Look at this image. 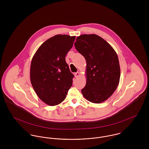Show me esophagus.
Segmentation results:
<instances>
[{
  "label": "esophagus",
  "mask_w": 149,
  "mask_h": 149,
  "mask_svg": "<svg viewBox=\"0 0 149 149\" xmlns=\"http://www.w3.org/2000/svg\"><path fill=\"white\" fill-rule=\"evenodd\" d=\"M80 76V73L79 72H76L74 73V76L75 77H78Z\"/></svg>",
  "instance_id": "esophagus-1"
}]
</instances>
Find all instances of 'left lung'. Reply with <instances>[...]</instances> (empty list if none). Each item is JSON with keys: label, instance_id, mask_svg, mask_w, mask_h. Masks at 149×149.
Returning a JSON list of instances; mask_svg holds the SVG:
<instances>
[{"label": "left lung", "instance_id": "left-lung-1", "mask_svg": "<svg viewBox=\"0 0 149 149\" xmlns=\"http://www.w3.org/2000/svg\"><path fill=\"white\" fill-rule=\"evenodd\" d=\"M74 46L86 62V82L81 93L93 103L108 99L119 84L120 69L118 55L113 47L96 34L77 37Z\"/></svg>", "mask_w": 149, "mask_h": 149}]
</instances>
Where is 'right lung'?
<instances>
[{"label": "right lung", "mask_w": 149, "mask_h": 149, "mask_svg": "<svg viewBox=\"0 0 149 149\" xmlns=\"http://www.w3.org/2000/svg\"><path fill=\"white\" fill-rule=\"evenodd\" d=\"M76 36L56 35L47 40L34 54L30 66V81L38 97L54 106L65 100L74 75L65 61Z\"/></svg>", "instance_id": "right-lung-1"}]
</instances>
